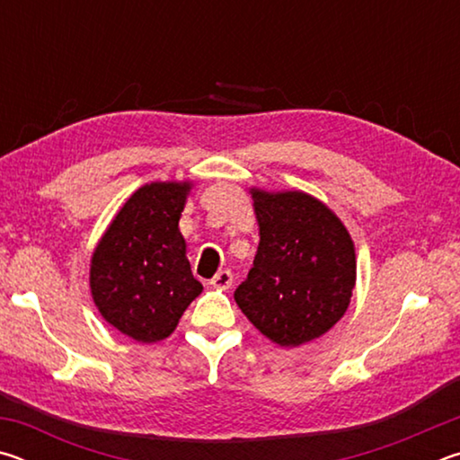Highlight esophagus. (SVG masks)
I'll use <instances>...</instances> for the list:
<instances>
[{
    "label": "esophagus",
    "instance_id": "34e87169",
    "mask_svg": "<svg viewBox=\"0 0 460 460\" xmlns=\"http://www.w3.org/2000/svg\"><path fill=\"white\" fill-rule=\"evenodd\" d=\"M231 284H233V274L229 270H221L219 274L211 279V286L221 288V290H227V288H231Z\"/></svg>",
    "mask_w": 460,
    "mask_h": 460
}]
</instances>
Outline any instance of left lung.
<instances>
[{"label": "left lung", "instance_id": "8db88e82", "mask_svg": "<svg viewBox=\"0 0 460 460\" xmlns=\"http://www.w3.org/2000/svg\"><path fill=\"white\" fill-rule=\"evenodd\" d=\"M252 197L260 245L235 302L276 345H305L332 329L351 302L353 239L339 217L306 192L252 189Z\"/></svg>", "mask_w": 460, "mask_h": 460}]
</instances>
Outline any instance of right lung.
Wrapping results in <instances>:
<instances>
[{"mask_svg": "<svg viewBox=\"0 0 460 460\" xmlns=\"http://www.w3.org/2000/svg\"><path fill=\"white\" fill-rule=\"evenodd\" d=\"M190 182H152L119 208L91 258V294L101 316L137 342L170 337L202 292L186 260L178 221Z\"/></svg>", "mask_w": 460, "mask_h": 460, "instance_id": "add662e5", "label": "right lung"}]
</instances>
